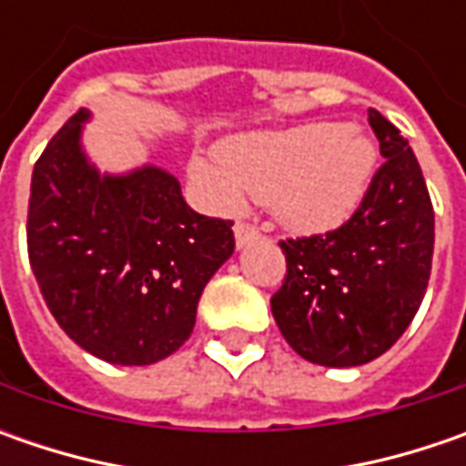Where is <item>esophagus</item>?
Wrapping results in <instances>:
<instances>
[{
	"mask_svg": "<svg viewBox=\"0 0 466 466\" xmlns=\"http://www.w3.org/2000/svg\"><path fill=\"white\" fill-rule=\"evenodd\" d=\"M233 230H236V243H238V248H243V246H248V243L259 238V230L248 223H236Z\"/></svg>",
	"mask_w": 466,
	"mask_h": 466,
	"instance_id": "34e87169",
	"label": "esophagus"
}]
</instances>
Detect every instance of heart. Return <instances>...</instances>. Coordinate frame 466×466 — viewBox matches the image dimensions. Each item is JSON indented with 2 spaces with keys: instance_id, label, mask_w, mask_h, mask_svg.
<instances>
[{
  "instance_id": "heart-1",
  "label": "heart",
  "mask_w": 466,
  "mask_h": 466,
  "mask_svg": "<svg viewBox=\"0 0 466 466\" xmlns=\"http://www.w3.org/2000/svg\"><path fill=\"white\" fill-rule=\"evenodd\" d=\"M370 139L339 121H313L282 132L233 137L218 157L194 155L188 176L215 209L236 212L259 199L298 233L345 223L373 173Z\"/></svg>"
}]
</instances>
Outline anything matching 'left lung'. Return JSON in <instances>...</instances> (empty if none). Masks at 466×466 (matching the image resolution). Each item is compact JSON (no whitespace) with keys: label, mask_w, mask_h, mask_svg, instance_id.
<instances>
[{"label":"left lung","mask_w":466,"mask_h":466,"mask_svg":"<svg viewBox=\"0 0 466 466\" xmlns=\"http://www.w3.org/2000/svg\"><path fill=\"white\" fill-rule=\"evenodd\" d=\"M368 124L384 166L348 223L288 238L272 316L300 358L327 368L363 366L391 348L420 309L433 261V205L420 163L376 108Z\"/></svg>","instance_id":"1"}]
</instances>
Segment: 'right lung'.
Listing matches in <instances>:
<instances>
[{"instance_id":"right-lung-1","label":"right lung","mask_w":466,"mask_h":466,"mask_svg":"<svg viewBox=\"0 0 466 466\" xmlns=\"http://www.w3.org/2000/svg\"><path fill=\"white\" fill-rule=\"evenodd\" d=\"M87 118H69L33 168L27 257L69 339L114 366H150L188 339L236 248L233 223L194 212L168 170L100 176L82 150Z\"/></svg>"}]
</instances>
